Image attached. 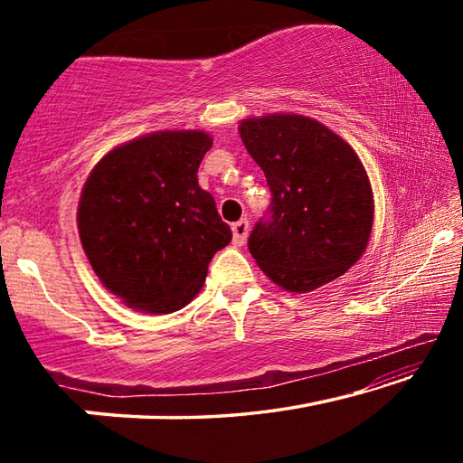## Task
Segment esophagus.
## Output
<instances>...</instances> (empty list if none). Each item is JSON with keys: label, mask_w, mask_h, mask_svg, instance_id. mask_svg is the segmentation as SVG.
Segmentation results:
<instances>
[{"label": "esophagus", "mask_w": 463, "mask_h": 463, "mask_svg": "<svg viewBox=\"0 0 463 463\" xmlns=\"http://www.w3.org/2000/svg\"><path fill=\"white\" fill-rule=\"evenodd\" d=\"M247 237H249V221H247V218H241V221L232 222V241H234V245H237V247L245 245Z\"/></svg>", "instance_id": "obj_1"}]
</instances>
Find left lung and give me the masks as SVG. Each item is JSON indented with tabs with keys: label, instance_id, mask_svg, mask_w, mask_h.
Listing matches in <instances>:
<instances>
[{
	"label": "left lung",
	"instance_id": "8db88e82",
	"mask_svg": "<svg viewBox=\"0 0 463 463\" xmlns=\"http://www.w3.org/2000/svg\"><path fill=\"white\" fill-rule=\"evenodd\" d=\"M239 135L271 192L269 216L249 237L261 271L296 294L341 278L364 255L373 224L372 185L357 153L298 114L247 118Z\"/></svg>",
	"mask_w": 463,
	"mask_h": 463
}]
</instances>
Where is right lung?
Masks as SVG:
<instances>
[{
    "mask_svg": "<svg viewBox=\"0 0 463 463\" xmlns=\"http://www.w3.org/2000/svg\"><path fill=\"white\" fill-rule=\"evenodd\" d=\"M213 146L202 130H163L116 146L85 182L77 229L93 271L130 308L169 315L200 292L232 239L198 185Z\"/></svg>",
    "mask_w": 463,
    "mask_h": 463,
    "instance_id": "add662e5",
    "label": "right lung"
}]
</instances>
